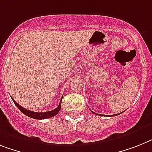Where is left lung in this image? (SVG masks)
Listing matches in <instances>:
<instances>
[{
	"label": "left lung",
	"mask_w": 152,
	"mask_h": 152,
	"mask_svg": "<svg viewBox=\"0 0 152 152\" xmlns=\"http://www.w3.org/2000/svg\"><path fill=\"white\" fill-rule=\"evenodd\" d=\"M91 112L93 113H95V114H98V113H94L93 111H91ZM122 113H123V112H122ZM119 114H120V113H119ZM119 114H117V115H119ZM113 116H114V115H113Z\"/></svg>",
	"instance_id": "1"
}]
</instances>
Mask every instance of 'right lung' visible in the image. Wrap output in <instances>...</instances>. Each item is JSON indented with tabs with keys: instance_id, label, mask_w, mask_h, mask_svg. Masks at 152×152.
<instances>
[{
	"instance_id": "1",
	"label": "right lung",
	"mask_w": 152,
	"mask_h": 152,
	"mask_svg": "<svg viewBox=\"0 0 152 152\" xmlns=\"http://www.w3.org/2000/svg\"><path fill=\"white\" fill-rule=\"evenodd\" d=\"M12 99V98H11ZM62 99L63 97L61 98V100L60 102V103H59L58 107H56L55 110H51V111H48V112H43V113H37V112H33V111H31V110H26L25 108H23L22 106H21L18 103H17L15 100L12 99L13 100L14 103L15 104V106H17L18 109H19L22 113H23L25 115H26L28 117H31V118L33 119H36V120H45V119L47 118H50V117H53V116H54L55 115L58 113L60 112V110H61V102H62Z\"/></svg>"
}]
</instances>
